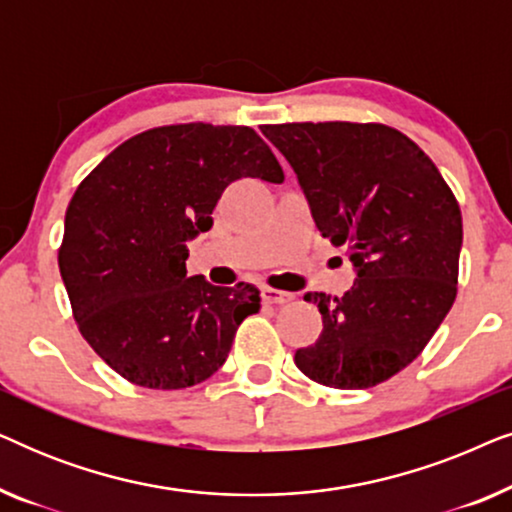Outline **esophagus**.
I'll return each mask as SVG.
<instances>
[{
  "label": "esophagus",
  "instance_id": "esophagus-1",
  "mask_svg": "<svg viewBox=\"0 0 512 512\" xmlns=\"http://www.w3.org/2000/svg\"><path fill=\"white\" fill-rule=\"evenodd\" d=\"M261 296L268 305H284L293 300V293H286V291H279V289H270V286H263L261 289Z\"/></svg>",
  "mask_w": 512,
  "mask_h": 512
}]
</instances>
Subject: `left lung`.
<instances>
[{"mask_svg": "<svg viewBox=\"0 0 512 512\" xmlns=\"http://www.w3.org/2000/svg\"><path fill=\"white\" fill-rule=\"evenodd\" d=\"M261 132L282 151L319 233L345 247V296L305 293L324 331L296 366L333 389L375 387L422 354L457 298L461 209L433 160L382 123H282Z\"/></svg>", "mask_w": 512, "mask_h": 512, "instance_id": "1", "label": "left lung"}]
</instances>
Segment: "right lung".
<instances>
[{
  "mask_svg": "<svg viewBox=\"0 0 512 512\" xmlns=\"http://www.w3.org/2000/svg\"><path fill=\"white\" fill-rule=\"evenodd\" d=\"M282 184L270 146L247 125H163L116 146L76 188L58 265L79 331L125 380L186 389L228 359L261 291L186 275V242L212 228L237 179Z\"/></svg>",
  "mask_w": 512,
  "mask_h": 512,
  "instance_id": "add662e5",
  "label": "right lung"
}]
</instances>
